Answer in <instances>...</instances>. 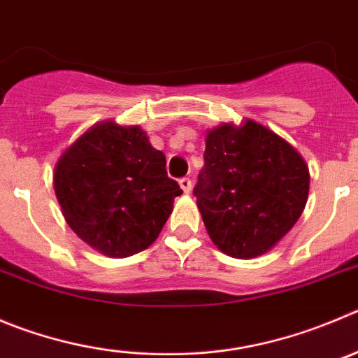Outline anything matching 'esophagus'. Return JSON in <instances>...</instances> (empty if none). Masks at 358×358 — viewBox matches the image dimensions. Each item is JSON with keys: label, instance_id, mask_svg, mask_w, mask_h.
<instances>
[{"label": "esophagus", "instance_id": "esophagus-1", "mask_svg": "<svg viewBox=\"0 0 358 358\" xmlns=\"http://www.w3.org/2000/svg\"><path fill=\"white\" fill-rule=\"evenodd\" d=\"M180 187H182V190L185 192V194H189L190 190H192V182H190V178H182L180 180Z\"/></svg>", "mask_w": 358, "mask_h": 358}]
</instances>
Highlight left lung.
<instances>
[{
	"mask_svg": "<svg viewBox=\"0 0 358 358\" xmlns=\"http://www.w3.org/2000/svg\"><path fill=\"white\" fill-rule=\"evenodd\" d=\"M212 242L250 259L268 252L295 226L309 196L306 160L266 127L245 120L206 132L205 168L194 187Z\"/></svg>",
	"mask_w": 358,
	"mask_h": 358,
	"instance_id": "8db88e82",
	"label": "left lung"
}]
</instances>
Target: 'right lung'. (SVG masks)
Returning a JSON list of instances; mask_svg holds the SVG:
<instances>
[{
    "label": "right lung",
    "instance_id": "add662e5",
    "mask_svg": "<svg viewBox=\"0 0 358 358\" xmlns=\"http://www.w3.org/2000/svg\"><path fill=\"white\" fill-rule=\"evenodd\" d=\"M55 192L72 231L111 258L152 245L173 212L178 183L141 127L102 122L69 146L55 168Z\"/></svg>",
    "mask_w": 358,
    "mask_h": 358
}]
</instances>
